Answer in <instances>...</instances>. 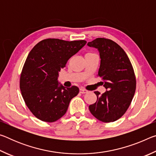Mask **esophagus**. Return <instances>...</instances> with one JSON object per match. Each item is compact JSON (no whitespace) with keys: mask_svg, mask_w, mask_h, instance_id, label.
<instances>
[{"mask_svg":"<svg viewBox=\"0 0 156 156\" xmlns=\"http://www.w3.org/2000/svg\"><path fill=\"white\" fill-rule=\"evenodd\" d=\"M80 93L86 94L87 93V90H86V89H80Z\"/></svg>","mask_w":156,"mask_h":156,"instance_id":"34e87169","label":"esophagus"}]
</instances>
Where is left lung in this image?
<instances>
[{
    "label": "left lung",
    "instance_id": "left-lung-1",
    "mask_svg": "<svg viewBox=\"0 0 156 156\" xmlns=\"http://www.w3.org/2000/svg\"><path fill=\"white\" fill-rule=\"evenodd\" d=\"M87 45L98 49L100 66L98 76L102 78L107 91H95L97 100L89 105L91 114L103 122H114L125 114L136 88L133 68L127 55L120 45L110 39L98 38Z\"/></svg>",
    "mask_w": 156,
    "mask_h": 156
}]
</instances>
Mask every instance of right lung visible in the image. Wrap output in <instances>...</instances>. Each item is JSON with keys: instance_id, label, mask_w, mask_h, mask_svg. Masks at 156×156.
<instances>
[{"instance_id": "add662e5", "label": "right lung", "mask_w": 156, "mask_h": 156, "mask_svg": "<svg viewBox=\"0 0 156 156\" xmlns=\"http://www.w3.org/2000/svg\"><path fill=\"white\" fill-rule=\"evenodd\" d=\"M86 41L47 38L37 43L28 54L20 78V89L31 112L39 120L53 122L67 112L79 93L78 87H65L58 77L68 60L83 48Z\"/></svg>"}]
</instances>
